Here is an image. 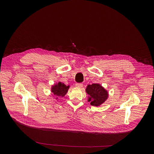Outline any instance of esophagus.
I'll use <instances>...</instances> for the list:
<instances>
[{"label":"esophagus","instance_id":"34e87169","mask_svg":"<svg viewBox=\"0 0 154 154\" xmlns=\"http://www.w3.org/2000/svg\"><path fill=\"white\" fill-rule=\"evenodd\" d=\"M83 83H76V86L77 87H79V88H82V87H83Z\"/></svg>","mask_w":154,"mask_h":154}]
</instances>
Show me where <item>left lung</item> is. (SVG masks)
Segmentation results:
<instances>
[{
    "label": "left lung",
    "mask_w": 154,
    "mask_h": 154,
    "mask_svg": "<svg viewBox=\"0 0 154 154\" xmlns=\"http://www.w3.org/2000/svg\"><path fill=\"white\" fill-rule=\"evenodd\" d=\"M85 91L88 95V101L91 102V105L95 106L103 103L109 96L108 92L98 83L87 85Z\"/></svg>",
    "instance_id": "1"
}]
</instances>
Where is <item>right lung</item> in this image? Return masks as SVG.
Wrapping results in <instances>:
<instances>
[{"label": "right lung", "mask_w": 154, "mask_h": 154, "mask_svg": "<svg viewBox=\"0 0 154 154\" xmlns=\"http://www.w3.org/2000/svg\"><path fill=\"white\" fill-rule=\"evenodd\" d=\"M69 88V85L67 86L62 82H58L53 85L51 87V92L53 94L58 97H63L67 94V92ZM58 97H57V99Z\"/></svg>", "instance_id": "add662e5"}]
</instances>
